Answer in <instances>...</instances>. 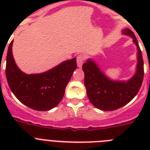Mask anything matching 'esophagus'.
Masks as SVG:
<instances>
[{
  "label": "esophagus",
  "mask_w": 150,
  "mask_h": 150,
  "mask_svg": "<svg viewBox=\"0 0 150 150\" xmlns=\"http://www.w3.org/2000/svg\"><path fill=\"white\" fill-rule=\"evenodd\" d=\"M85 61V56L83 55H79L76 57V63H77V66L79 67H81L83 65V62Z\"/></svg>",
  "instance_id": "obj_1"
}]
</instances>
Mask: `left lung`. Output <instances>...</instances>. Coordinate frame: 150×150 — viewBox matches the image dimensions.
Instances as JSON below:
<instances>
[{"mask_svg": "<svg viewBox=\"0 0 150 150\" xmlns=\"http://www.w3.org/2000/svg\"><path fill=\"white\" fill-rule=\"evenodd\" d=\"M122 34L132 38L137 46V62L132 77L128 80L111 79L91 59L83 64L87 96L93 106L101 110H114L129 103L138 93L143 83L144 61L137 38L128 28L123 29Z\"/></svg>", "mask_w": 150, "mask_h": 150, "instance_id": "obj_1", "label": "left lung"}]
</instances>
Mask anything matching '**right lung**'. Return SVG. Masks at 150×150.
<instances>
[{
    "label": "right lung",
    "instance_id": "right-lung-1",
    "mask_svg": "<svg viewBox=\"0 0 150 150\" xmlns=\"http://www.w3.org/2000/svg\"><path fill=\"white\" fill-rule=\"evenodd\" d=\"M13 40L6 54V76L10 89L22 104L31 109L46 111L56 107L76 68V59L62 62L40 74H27L16 64L12 52Z\"/></svg>",
    "mask_w": 150,
    "mask_h": 150
}]
</instances>
